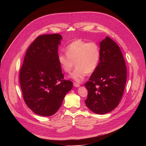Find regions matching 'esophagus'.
Segmentation results:
<instances>
[{
	"label": "esophagus",
	"mask_w": 146,
	"mask_h": 146,
	"mask_svg": "<svg viewBox=\"0 0 146 146\" xmlns=\"http://www.w3.org/2000/svg\"><path fill=\"white\" fill-rule=\"evenodd\" d=\"M73 86H74L75 87H76V88L80 87V84H78V83H77V82H74V83H73Z\"/></svg>",
	"instance_id": "34e87169"
}]
</instances>
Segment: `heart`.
Returning a JSON list of instances; mask_svg holds the SVG:
<instances>
[{"label": "heart", "mask_w": 146, "mask_h": 146, "mask_svg": "<svg viewBox=\"0 0 146 146\" xmlns=\"http://www.w3.org/2000/svg\"><path fill=\"white\" fill-rule=\"evenodd\" d=\"M66 52L58 55V63L61 69L67 73H70L75 64L76 68L69 78L77 82L84 80L88 73L95 71L100 58V48L95 42H87L81 39L70 43L66 47Z\"/></svg>", "instance_id": "obj_1"}]
</instances>
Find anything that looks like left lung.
Returning <instances> with one entry per match:
<instances>
[{"mask_svg":"<svg viewBox=\"0 0 146 146\" xmlns=\"http://www.w3.org/2000/svg\"><path fill=\"white\" fill-rule=\"evenodd\" d=\"M100 58L96 69L84 84L88 90L87 108L98 114L114 110L123 95L127 67L119 47L109 37L100 42Z\"/></svg>","mask_w":146,"mask_h":146,"instance_id":"8db88e82","label":"left lung"}]
</instances>
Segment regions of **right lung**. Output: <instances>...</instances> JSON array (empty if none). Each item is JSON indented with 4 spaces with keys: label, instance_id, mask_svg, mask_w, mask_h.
<instances>
[{
    "label": "right lung",
    "instance_id": "1",
    "mask_svg": "<svg viewBox=\"0 0 146 146\" xmlns=\"http://www.w3.org/2000/svg\"><path fill=\"white\" fill-rule=\"evenodd\" d=\"M59 34L37 37L28 48L19 72L25 103L41 116L54 115L60 108L73 82L64 80L58 61Z\"/></svg>",
    "mask_w": 146,
    "mask_h": 146
}]
</instances>
